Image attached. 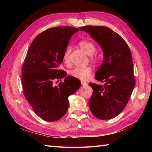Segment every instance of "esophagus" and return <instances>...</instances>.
Listing matches in <instances>:
<instances>
[{
    "mask_svg": "<svg viewBox=\"0 0 152 152\" xmlns=\"http://www.w3.org/2000/svg\"><path fill=\"white\" fill-rule=\"evenodd\" d=\"M81 84H82V85L83 86H86L87 85V84L84 81H81Z\"/></svg>",
    "mask_w": 152,
    "mask_h": 152,
    "instance_id": "34e87169",
    "label": "esophagus"
}]
</instances>
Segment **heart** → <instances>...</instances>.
<instances>
[{
    "label": "heart",
    "mask_w": 152,
    "mask_h": 152,
    "mask_svg": "<svg viewBox=\"0 0 152 152\" xmlns=\"http://www.w3.org/2000/svg\"><path fill=\"white\" fill-rule=\"evenodd\" d=\"M79 47L87 54L89 55V59L94 63H98L99 58L94 54L96 47V45L90 40H83L79 43ZM72 51V48L70 45H67L63 54V60L65 64L68 65L70 63V56ZM92 73V68L90 66L86 67H75L69 72L71 76L82 80L88 79Z\"/></svg>",
    "instance_id": "b5f03b06"
}]
</instances>
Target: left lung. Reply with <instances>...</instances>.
I'll return each mask as SVG.
<instances>
[{
    "mask_svg": "<svg viewBox=\"0 0 152 152\" xmlns=\"http://www.w3.org/2000/svg\"><path fill=\"white\" fill-rule=\"evenodd\" d=\"M80 29L87 32L103 51V61L95 79L104 84L89 83L93 91L90 110L101 120L113 118L126 107L136 84L130 49L120 35L108 27L88 25Z\"/></svg>",
    "mask_w": 152,
    "mask_h": 152,
    "instance_id": "8db88e82",
    "label": "left lung"
}]
</instances>
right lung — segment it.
<instances>
[{
    "mask_svg": "<svg viewBox=\"0 0 152 152\" xmlns=\"http://www.w3.org/2000/svg\"><path fill=\"white\" fill-rule=\"evenodd\" d=\"M79 30L72 26L50 28L31 42L23 65L21 82L25 98L34 112L48 122L57 121L66 114L68 96L79 88L80 81L59 70L63 54L71 37ZM66 77L63 83L53 82Z\"/></svg>",
    "mask_w": 152,
    "mask_h": 152,
    "instance_id": "add662e5",
    "label": "right lung"
}]
</instances>
